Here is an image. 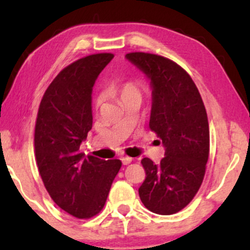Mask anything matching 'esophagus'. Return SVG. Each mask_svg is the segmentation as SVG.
<instances>
[{
    "instance_id": "34e87169",
    "label": "esophagus",
    "mask_w": 250,
    "mask_h": 250,
    "mask_svg": "<svg viewBox=\"0 0 250 250\" xmlns=\"http://www.w3.org/2000/svg\"><path fill=\"white\" fill-rule=\"evenodd\" d=\"M121 161H122L123 165H129V163L133 161V159H131L130 156H122Z\"/></svg>"
}]
</instances>
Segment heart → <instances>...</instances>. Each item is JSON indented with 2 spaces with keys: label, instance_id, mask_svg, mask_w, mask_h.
Masks as SVG:
<instances>
[{
  "label": "heart",
  "instance_id": "heart-1",
  "mask_svg": "<svg viewBox=\"0 0 250 250\" xmlns=\"http://www.w3.org/2000/svg\"><path fill=\"white\" fill-rule=\"evenodd\" d=\"M113 91L121 97V100L131 95H141V91H140L139 85L133 81H125L121 83V84H119L117 87L114 88ZM100 103H101V97H97V99H95L96 107H99Z\"/></svg>",
  "mask_w": 250,
  "mask_h": 250
}]
</instances>
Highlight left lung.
<instances>
[{
	"label": "left lung",
	"mask_w": 250,
	"mask_h": 250,
	"mask_svg": "<svg viewBox=\"0 0 250 250\" xmlns=\"http://www.w3.org/2000/svg\"><path fill=\"white\" fill-rule=\"evenodd\" d=\"M125 57L150 79L149 127L166 147L160 165L148 157L141 161L146 179L139 188L140 199L155 214H175L190 203L205 177L209 157L207 111L193 79L176 62L142 51Z\"/></svg>",
	"instance_id": "1"
}]
</instances>
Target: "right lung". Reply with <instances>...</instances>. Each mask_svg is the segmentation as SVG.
<instances>
[{
    "label": "right lung",
    "instance_id": "add662e5",
    "mask_svg": "<svg viewBox=\"0 0 250 250\" xmlns=\"http://www.w3.org/2000/svg\"><path fill=\"white\" fill-rule=\"evenodd\" d=\"M114 54H93L57 74L43 94L37 111L34 146L45 189L60 208L77 219H90L104 207L120 160L80 151L93 125L91 93Z\"/></svg>",
    "mask_w": 250,
    "mask_h": 250
}]
</instances>
